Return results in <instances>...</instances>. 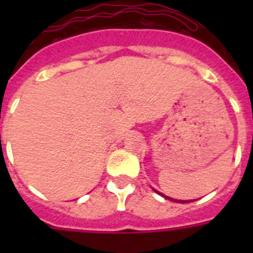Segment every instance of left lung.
I'll return each instance as SVG.
<instances>
[{
  "instance_id": "1",
  "label": "left lung",
  "mask_w": 253,
  "mask_h": 253,
  "mask_svg": "<svg viewBox=\"0 0 253 253\" xmlns=\"http://www.w3.org/2000/svg\"><path fill=\"white\" fill-rule=\"evenodd\" d=\"M154 191H156V190H154ZM156 193H158V191H156ZM158 194H160V195H161V196H163V198H166V199H169V200H173V199L169 198V196H165V195H163V194H161V193H158ZM173 202H175V200H173ZM178 202H180V203H186V202H184V200H178Z\"/></svg>"
}]
</instances>
